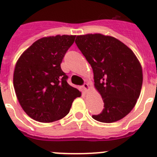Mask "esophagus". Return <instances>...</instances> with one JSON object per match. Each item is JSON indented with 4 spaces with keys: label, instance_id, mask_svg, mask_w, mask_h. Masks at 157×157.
<instances>
[{
    "label": "esophagus",
    "instance_id": "obj_1",
    "mask_svg": "<svg viewBox=\"0 0 157 157\" xmlns=\"http://www.w3.org/2000/svg\"><path fill=\"white\" fill-rule=\"evenodd\" d=\"M83 88H84V89L85 90V91H88L89 90V85H88V84H84V85H83Z\"/></svg>",
    "mask_w": 157,
    "mask_h": 157
}]
</instances>
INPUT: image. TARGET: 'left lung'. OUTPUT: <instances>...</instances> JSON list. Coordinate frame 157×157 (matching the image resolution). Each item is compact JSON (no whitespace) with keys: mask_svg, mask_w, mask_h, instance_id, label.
Masks as SVG:
<instances>
[{"mask_svg":"<svg viewBox=\"0 0 157 157\" xmlns=\"http://www.w3.org/2000/svg\"><path fill=\"white\" fill-rule=\"evenodd\" d=\"M75 43L94 73V85L104 103L96 121L117 122L126 116L140 96L142 68L134 53L112 36L102 34L77 35Z\"/></svg>","mask_w":157,"mask_h":157,"instance_id":"obj_1","label":"left lung"}]
</instances>
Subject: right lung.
I'll list each match as a JSON object with an SVG mask.
<instances>
[{"instance_id":"1","label":"right lung","mask_w":157,"mask_h":157,"mask_svg":"<svg viewBox=\"0 0 157 157\" xmlns=\"http://www.w3.org/2000/svg\"><path fill=\"white\" fill-rule=\"evenodd\" d=\"M76 35H56L35 41L16 62L13 86L20 106L28 116L40 122L62 119L81 92L67 83L61 69Z\"/></svg>"}]
</instances>
